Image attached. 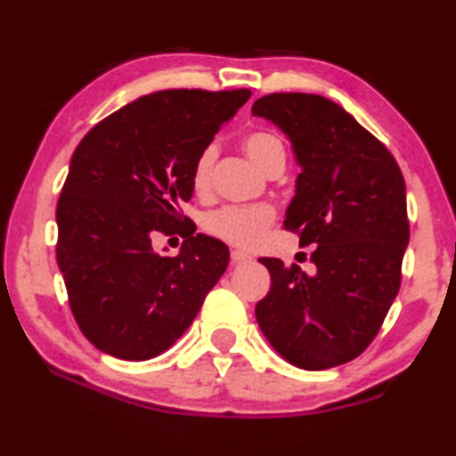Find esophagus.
<instances>
[{
  "mask_svg": "<svg viewBox=\"0 0 456 456\" xmlns=\"http://www.w3.org/2000/svg\"><path fill=\"white\" fill-rule=\"evenodd\" d=\"M250 259H252V256L246 255V252H242V250H233L232 252V263H246Z\"/></svg>",
  "mask_w": 456,
  "mask_h": 456,
  "instance_id": "34e87169",
  "label": "esophagus"
}]
</instances>
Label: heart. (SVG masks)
I'll use <instances>...</instances> for the list:
<instances>
[{
    "instance_id": "obj_1",
    "label": "heart",
    "mask_w": 456,
    "mask_h": 456,
    "mask_svg": "<svg viewBox=\"0 0 456 456\" xmlns=\"http://www.w3.org/2000/svg\"><path fill=\"white\" fill-rule=\"evenodd\" d=\"M244 151L261 169H267L276 161H284V146L278 135L270 131H252L244 138ZM214 166V148L208 146L197 157L193 174L195 191H204L210 184V172ZM273 221V208L267 204L256 206H224L204 218L208 233L216 235L223 242L238 248H255L265 235Z\"/></svg>"
}]
</instances>
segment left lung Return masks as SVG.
<instances>
[{"label":"left lung","mask_w":456,"mask_h":456,"mask_svg":"<svg viewBox=\"0 0 456 456\" xmlns=\"http://www.w3.org/2000/svg\"><path fill=\"white\" fill-rule=\"evenodd\" d=\"M252 114L287 135L301 174L284 216L316 244L314 273L281 259L255 314L273 350L301 370L348 363L370 346L402 284L410 240L402 169L382 142L322 95L272 93Z\"/></svg>","instance_id":"obj_1"}]
</instances>
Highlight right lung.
Returning a JSON list of instances; mask_svg holds the SVG:
<instances>
[{
  "label": "right lung",
  "instance_id": "right-lung-1",
  "mask_svg": "<svg viewBox=\"0 0 456 456\" xmlns=\"http://www.w3.org/2000/svg\"><path fill=\"white\" fill-rule=\"evenodd\" d=\"M250 91L169 89L127 103L82 138L57 204V263L69 308L102 353L146 361L189 329L227 270L229 248L184 235L175 256L152 250L175 233L193 197V166Z\"/></svg>",
  "mask_w": 456,
  "mask_h": 456
}]
</instances>
